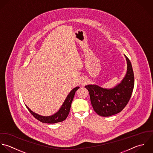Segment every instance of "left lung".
Wrapping results in <instances>:
<instances>
[{"label":"left lung","instance_id":"left-lung-1","mask_svg":"<svg viewBox=\"0 0 153 153\" xmlns=\"http://www.w3.org/2000/svg\"><path fill=\"white\" fill-rule=\"evenodd\" d=\"M125 58L127 61L126 74L121 83L115 88L106 89L95 85L85 86L89 93L93 108L100 116L110 117L120 112L131 97L134 86V75L131 61L126 56Z\"/></svg>","mask_w":153,"mask_h":153}]
</instances>
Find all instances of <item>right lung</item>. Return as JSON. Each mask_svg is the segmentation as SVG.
<instances>
[{
  "mask_svg": "<svg viewBox=\"0 0 153 153\" xmlns=\"http://www.w3.org/2000/svg\"><path fill=\"white\" fill-rule=\"evenodd\" d=\"M79 88V87H76L70 92V93L66 97L60 110L53 115L49 116V117L41 116L31 111V109L28 107L27 106V108L30 111V112L33 116V117L41 122L47 123H55L57 122H62L67 118V116L69 114L71 102L74 98L75 92H76L77 90H78Z\"/></svg>",
  "mask_w": 153,
  "mask_h": 153,
  "instance_id": "right-lung-1",
  "label": "right lung"
}]
</instances>
